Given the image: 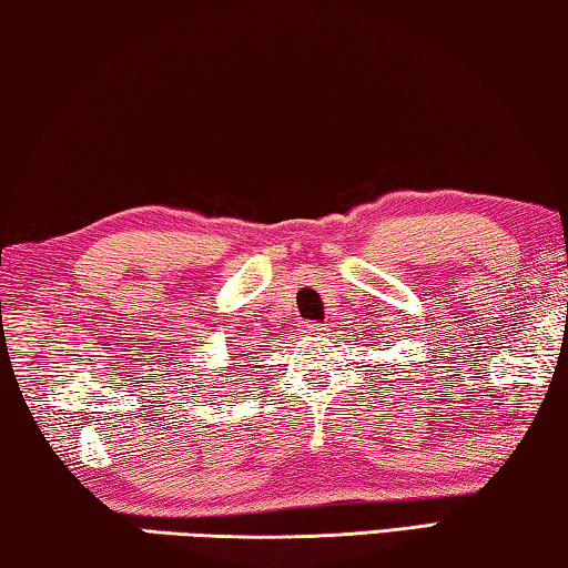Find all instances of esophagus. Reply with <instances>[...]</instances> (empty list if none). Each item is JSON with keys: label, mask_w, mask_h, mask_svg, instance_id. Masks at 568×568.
Here are the masks:
<instances>
[{"label": "esophagus", "mask_w": 568, "mask_h": 568, "mask_svg": "<svg viewBox=\"0 0 568 568\" xmlns=\"http://www.w3.org/2000/svg\"><path fill=\"white\" fill-rule=\"evenodd\" d=\"M323 328L318 326V323H305V333H308V336H318Z\"/></svg>", "instance_id": "34e87169"}]
</instances>
